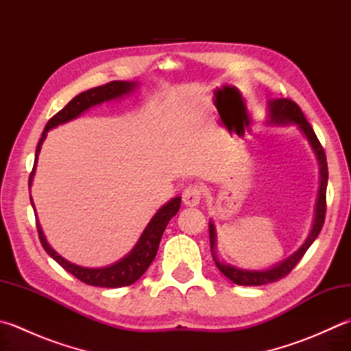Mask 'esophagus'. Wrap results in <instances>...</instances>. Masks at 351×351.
<instances>
[{
    "instance_id": "1",
    "label": "esophagus",
    "mask_w": 351,
    "mask_h": 351,
    "mask_svg": "<svg viewBox=\"0 0 351 351\" xmlns=\"http://www.w3.org/2000/svg\"><path fill=\"white\" fill-rule=\"evenodd\" d=\"M202 193L203 191H202L200 184H197V183L188 184V186L184 188L183 195H182L183 203L186 204V206H197V204L202 200Z\"/></svg>"
}]
</instances>
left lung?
<instances>
[{"instance_id":"1","label":"left lung","mask_w":351,"mask_h":351,"mask_svg":"<svg viewBox=\"0 0 351 351\" xmlns=\"http://www.w3.org/2000/svg\"><path fill=\"white\" fill-rule=\"evenodd\" d=\"M270 107V122L275 123H296L301 128V131L306 137L308 138L310 145H312L313 151L318 156V160L321 165V186H319V195H318V202H316V214H315V221H313V228L312 232H310L308 238L306 243L296 250V252L289 256L286 261H282L278 266H275L269 270H241L229 266V264L220 263L215 258L214 254V247H215V229L214 224L209 223V240H210V250H213L214 255V261L217 264V267L220 272L228 276V278L238 284V286H263V284L267 282H275L284 276H287L290 272H292L293 267L300 263L304 254L307 252V249L310 247L316 237L319 235L321 229L324 226V220H326V209H327V180H328V168H327V157H326V151H324L321 142L316 137L315 131L312 128V125L307 122L306 116L298 107V104H295L290 99H275V101L269 102Z\"/></svg>"}]
</instances>
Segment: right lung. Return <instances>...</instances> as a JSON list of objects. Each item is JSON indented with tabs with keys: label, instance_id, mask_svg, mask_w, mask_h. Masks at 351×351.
<instances>
[{
	"label": "right lung",
	"instance_id": "1",
	"mask_svg": "<svg viewBox=\"0 0 351 351\" xmlns=\"http://www.w3.org/2000/svg\"><path fill=\"white\" fill-rule=\"evenodd\" d=\"M134 88L133 82H125V81H113L108 82L105 85H99V87L90 88L84 93L77 95L76 97H73L71 101L65 105V107L58 111V113L53 116L50 121L45 125V128L43 131V136L39 138L38 147H36V158L38 153L41 149V145L45 138V134L47 131L53 127H58V125L65 123L71 121V119L77 117L82 111L88 110L93 105L102 104L105 101H111V99L121 97L122 95L128 93ZM36 158H35V165H36ZM33 171H35V167H33L30 177H29V186L32 184V177H33ZM32 202V198H30ZM180 197H176L173 200L168 202L165 206L158 209V213L153 217V220L149 221L147 229L143 230V234L141 237V240L137 241L134 249L131 252L122 258L121 261H117L113 266L108 267H102V269H88V267H81L76 266V264H71L67 260H64L61 255H58L55 250H53L45 237L43 234V229L39 226V223L36 221V228H38V235H39V241H41L43 247L45 249L53 260H55L58 264L67 270L69 274L73 276H76L77 280H81L82 282L88 284V286H96V287H123V286H130V284L136 282L141 276L147 272V269L149 267V264L153 263L156 258L157 249H158V243H160V238L163 235V230L167 228V224L169 223L171 218H173L178 208H180Z\"/></svg>",
	"mask_w": 351,
	"mask_h": 351
}]
</instances>
